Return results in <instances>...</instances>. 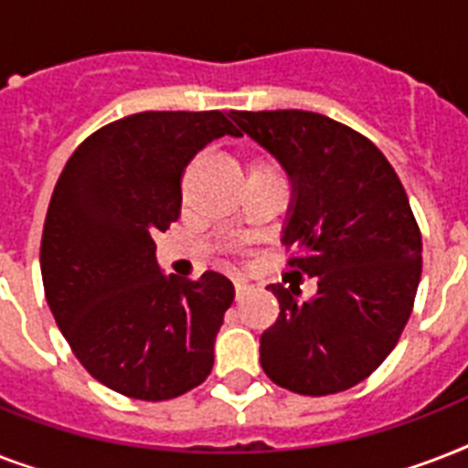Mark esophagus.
<instances>
[{
	"mask_svg": "<svg viewBox=\"0 0 468 468\" xmlns=\"http://www.w3.org/2000/svg\"><path fill=\"white\" fill-rule=\"evenodd\" d=\"M250 289H252V286H250L245 279H235V299L238 301L245 299V296L250 293Z\"/></svg>",
	"mask_w": 468,
	"mask_h": 468,
	"instance_id": "1",
	"label": "esophagus"
}]
</instances>
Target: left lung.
Here are the masks:
<instances>
[{"instance_id":"left-lung-1","label":"left lung","mask_w":468,"mask_h":468,"mask_svg":"<svg viewBox=\"0 0 468 468\" xmlns=\"http://www.w3.org/2000/svg\"><path fill=\"white\" fill-rule=\"evenodd\" d=\"M292 179L282 242L318 293L270 284L279 318L260 337V364L301 396L347 391L396 347L422 271V235L396 169L362 133L323 113L230 112Z\"/></svg>"}]
</instances>
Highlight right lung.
Here are the masks:
<instances>
[{"label": "right lung", "instance_id": "1", "mask_svg": "<svg viewBox=\"0 0 468 468\" xmlns=\"http://www.w3.org/2000/svg\"><path fill=\"white\" fill-rule=\"evenodd\" d=\"M220 135H240L223 112L133 113L91 133L50 197L48 306L84 369L128 399H176L213 369L233 282L165 277L153 233L179 218L184 169Z\"/></svg>", "mask_w": 468, "mask_h": 468}]
</instances>
